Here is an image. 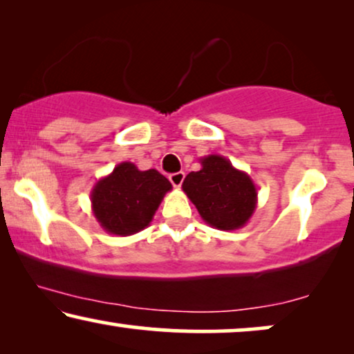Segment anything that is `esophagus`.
I'll return each instance as SVG.
<instances>
[{
  "label": "esophagus",
  "mask_w": 354,
  "mask_h": 354,
  "mask_svg": "<svg viewBox=\"0 0 354 354\" xmlns=\"http://www.w3.org/2000/svg\"><path fill=\"white\" fill-rule=\"evenodd\" d=\"M183 178H185V174H183V172H176V174H171V176H169V180H171V183L176 188L182 185Z\"/></svg>",
  "instance_id": "1"
}]
</instances>
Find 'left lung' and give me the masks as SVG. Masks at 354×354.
<instances>
[{
  "mask_svg": "<svg viewBox=\"0 0 354 354\" xmlns=\"http://www.w3.org/2000/svg\"><path fill=\"white\" fill-rule=\"evenodd\" d=\"M200 162V171L188 174L182 188L201 219L219 230L245 227L258 205L254 182L221 154H209Z\"/></svg>",
  "mask_w": 354,
  "mask_h": 354,
  "instance_id": "left-lung-1",
  "label": "left lung"
}]
</instances>
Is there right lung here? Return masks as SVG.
Returning <instances> with one entry per match:
<instances>
[{
    "label": "right lung",
    "mask_w": 354,
    "mask_h": 354,
    "mask_svg": "<svg viewBox=\"0 0 354 354\" xmlns=\"http://www.w3.org/2000/svg\"><path fill=\"white\" fill-rule=\"evenodd\" d=\"M171 182L156 169L140 171L133 162H120L95 183L90 193L91 211L108 234H138L153 221Z\"/></svg>",
    "instance_id": "obj_1"
}]
</instances>
